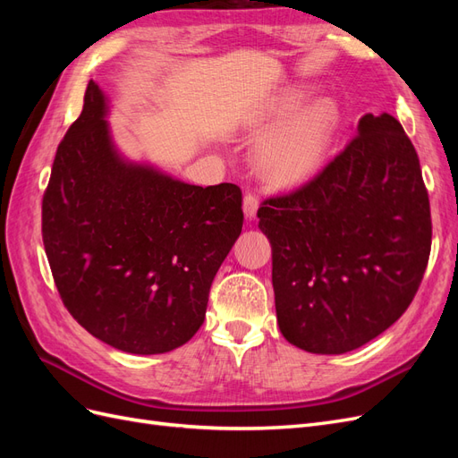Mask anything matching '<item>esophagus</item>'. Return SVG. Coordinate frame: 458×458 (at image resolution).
I'll return each instance as SVG.
<instances>
[{
  "label": "esophagus",
  "mask_w": 458,
  "mask_h": 458,
  "mask_svg": "<svg viewBox=\"0 0 458 458\" xmlns=\"http://www.w3.org/2000/svg\"><path fill=\"white\" fill-rule=\"evenodd\" d=\"M258 208H259V200H258L256 195H250V192H248V195H244L242 210H244V216H246L248 219H254V217H256Z\"/></svg>",
  "instance_id": "1"
}]
</instances>
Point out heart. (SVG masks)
Returning <instances> with one entry per match:
<instances>
[{
    "label": "heart",
    "instance_id": "obj_1",
    "mask_svg": "<svg viewBox=\"0 0 458 458\" xmlns=\"http://www.w3.org/2000/svg\"><path fill=\"white\" fill-rule=\"evenodd\" d=\"M308 89L293 88L271 97L252 116L256 135L271 131L256 148V165L273 187L303 185L321 170L340 126L335 99L321 97L298 110L308 99Z\"/></svg>",
    "mask_w": 458,
    "mask_h": 458
}]
</instances>
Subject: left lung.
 I'll return each instance as SVG.
<instances>
[{
  "label": "left lung",
  "instance_id": "left-lung-1",
  "mask_svg": "<svg viewBox=\"0 0 458 458\" xmlns=\"http://www.w3.org/2000/svg\"><path fill=\"white\" fill-rule=\"evenodd\" d=\"M276 321L300 350L361 348L405 313L432 246L419 155L387 113L365 114L352 143L308 185L269 199Z\"/></svg>",
  "mask_w": 458,
  "mask_h": 458
}]
</instances>
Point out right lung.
Listing matches in <instances>:
<instances>
[{"label":"right lung","mask_w":458,"mask_h":458,"mask_svg":"<svg viewBox=\"0 0 458 458\" xmlns=\"http://www.w3.org/2000/svg\"><path fill=\"white\" fill-rule=\"evenodd\" d=\"M89 80L55 155L41 233L66 310L113 348L157 355L202 327L208 293L242 231V192L199 187L123 157Z\"/></svg>","instance_id":"1"}]
</instances>
